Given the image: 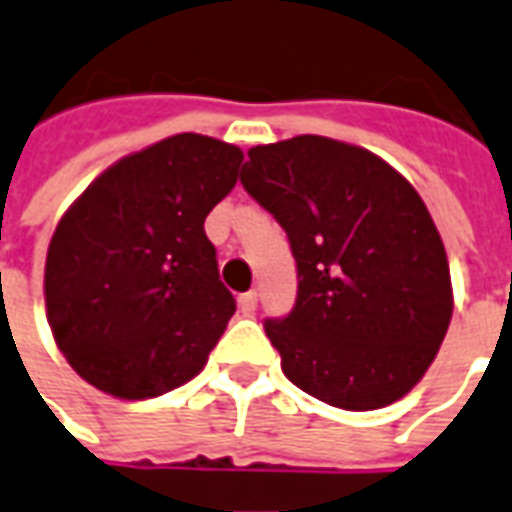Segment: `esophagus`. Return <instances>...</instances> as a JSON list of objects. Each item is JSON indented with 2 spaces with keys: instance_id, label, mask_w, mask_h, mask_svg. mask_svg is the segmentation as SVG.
<instances>
[{
  "instance_id": "esophagus-1",
  "label": "esophagus",
  "mask_w": 512,
  "mask_h": 512,
  "mask_svg": "<svg viewBox=\"0 0 512 512\" xmlns=\"http://www.w3.org/2000/svg\"><path fill=\"white\" fill-rule=\"evenodd\" d=\"M256 305H259V294H256V291H248V294H242L240 297V310L245 315H251L253 310H256Z\"/></svg>"
}]
</instances>
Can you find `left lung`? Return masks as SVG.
<instances>
[{
    "label": "left lung",
    "mask_w": 512,
    "mask_h": 512,
    "mask_svg": "<svg viewBox=\"0 0 512 512\" xmlns=\"http://www.w3.org/2000/svg\"><path fill=\"white\" fill-rule=\"evenodd\" d=\"M240 183L297 259V305L264 321L286 378L343 410L405 397L453 313L445 245L416 188L367 148L318 134L251 148Z\"/></svg>",
    "instance_id": "left-lung-1"
}]
</instances>
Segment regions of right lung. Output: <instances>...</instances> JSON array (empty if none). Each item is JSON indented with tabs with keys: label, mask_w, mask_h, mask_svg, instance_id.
I'll return each instance as SVG.
<instances>
[{
	"label": "right lung",
	"mask_w": 512,
	"mask_h": 512,
	"mask_svg": "<svg viewBox=\"0 0 512 512\" xmlns=\"http://www.w3.org/2000/svg\"><path fill=\"white\" fill-rule=\"evenodd\" d=\"M240 164L237 145L175 134L115 161L61 215L45 307L59 351L91 386L159 397L205 367L237 310L205 218Z\"/></svg>",
	"instance_id": "add662e5"
}]
</instances>
